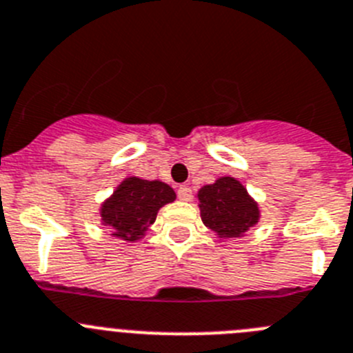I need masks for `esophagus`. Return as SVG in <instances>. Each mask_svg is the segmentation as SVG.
Listing matches in <instances>:
<instances>
[{
    "instance_id": "obj_1",
    "label": "esophagus",
    "mask_w": 353,
    "mask_h": 353,
    "mask_svg": "<svg viewBox=\"0 0 353 353\" xmlns=\"http://www.w3.org/2000/svg\"><path fill=\"white\" fill-rule=\"evenodd\" d=\"M176 196H179L180 201H190V198H192V190H190L189 185H180L179 190H176Z\"/></svg>"
}]
</instances>
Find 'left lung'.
I'll return each mask as SVG.
<instances>
[{"label": "left lung", "instance_id": "left-lung-1", "mask_svg": "<svg viewBox=\"0 0 353 353\" xmlns=\"http://www.w3.org/2000/svg\"><path fill=\"white\" fill-rule=\"evenodd\" d=\"M196 198L203 224L221 240L241 238L261 219L259 203L234 176H221L210 185H203Z\"/></svg>", "mask_w": 353, "mask_h": 353}]
</instances>
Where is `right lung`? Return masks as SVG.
I'll return each instance as SVG.
<instances>
[{"label":"right lung","mask_w":353,"mask_h":353,"mask_svg":"<svg viewBox=\"0 0 353 353\" xmlns=\"http://www.w3.org/2000/svg\"><path fill=\"white\" fill-rule=\"evenodd\" d=\"M174 199V190L161 180L128 176L99 206L101 224L113 238L134 243L143 240L157 212Z\"/></svg>","instance_id":"add662e5"}]
</instances>
